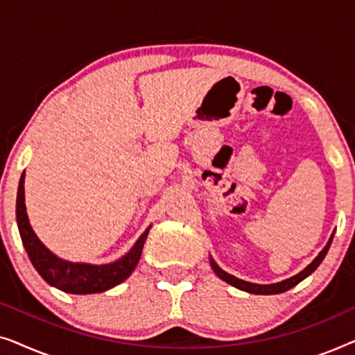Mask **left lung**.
<instances>
[{"label":"left lung","instance_id":"8db88e82","mask_svg":"<svg viewBox=\"0 0 355 355\" xmlns=\"http://www.w3.org/2000/svg\"><path fill=\"white\" fill-rule=\"evenodd\" d=\"M333 237H334V232H333L331 236H329V239H328V242H327V245L323 247V250L320 252V254L312 260V263L305 266V268H304L302 271H299L297 275L291 276V278H288V279L279 281V283H273V284H257V283H249V281L239 279V278H236V276L226 273L225 270H221L220 266H218L216 261L211 259V257H210V265H211L213 271H215V273H216L218 278L223 279V281H225V283H227V284L234 286V288H237V289L245 291V293H250V294H263V295L281 294V293H286V291H289L291 288H294L295 284H299L300 281L307 278L309 275H312L313 271L318 268V265L323 261L324 255L328 254V249H329V245H331Z\"/></svg>","mask_w":355,"mask_h":355}]
</instances>
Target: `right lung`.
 <instances>
[{"label": "right lung", "instance_id": "add662e5", "mask_svg": "<svg viewBox=\"0 0 355 355\" xmlns=\"http://www.w3.org/2000/svg\"><path fill=\"white\" fill-rule=\"evenodd\" d=\"M24 179L26 171L19 179L17 200H16V221L21 234L24 249H26L28 259H31L33 268L38 275L53 288L69 294H96L105 293L114 286L123 283L132 273L137 266L140 255L147 236L150 232V225L142 232V236L135 241L128 254L121 259L111 261V263L94 265L84 263V261H69L53 254L43 242L38 239L35 231L32 230L31 221L27 216L26 208V193H24Z\"/></svg>", "mask_w": 355, "mask_h": 355}]
</instances>
